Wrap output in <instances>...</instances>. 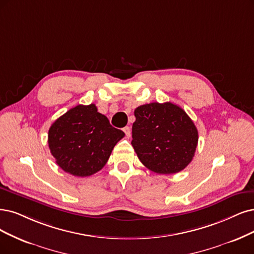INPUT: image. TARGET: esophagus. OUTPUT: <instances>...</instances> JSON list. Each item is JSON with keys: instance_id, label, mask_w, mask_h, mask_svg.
Returning <instances> with one entry per match:
<instances>
[{"instance_id": "esophagus-1", "label": "esophagus", "mask_w": 254, "mask_h": 254, "mask_svg": "<svg viewBox=\"0 0 254 254\" xmlns=\"http://www.w3.org/2000/svg\"><path fill=\"white\" fill-rule=\"evenodd\" d=\"M124 132L126 133V136H127V137H130V134H132V132H130V127H124Z\"/></svg>"}]
</instances>
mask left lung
Here are the masks:
<instances>
[{
    "label": "left lung",
    "mask_w": 254,
    "mask_h": 254,
    "mask_svg": "<svg viewBox=\"0 0 254 254\" xmlns=\"http://www.w3.org/2000/svg\"><path fill=\"white\" fill-rule=\"evenodd\" d=\"M132 145L141 163L157 174H176L189 165L198 145V129L179 106L152 102L138 107Z\"/></svg>",
    "instance_id": "left-lung-1"
}]
</instances>
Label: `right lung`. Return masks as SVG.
Instances as JSON below:
<instances>
[{
	"mask_svg": "<svg viewBox=\"0 0 254 254\" xmlns=\"http://www.w3.org/2000/svg\"><path fill=\"white\" fill-rule=\"evenodd\" d=\"M124 136L91 103L74 107L56 119L49 128L48 144L63 171L89 177L106 165L113 148Z\"/></svg>",
	"mask_w": 254,
	"mask_h": 254,
	"instance_id": "obj_1",
	"label": "right lung"
}]
</instances>
